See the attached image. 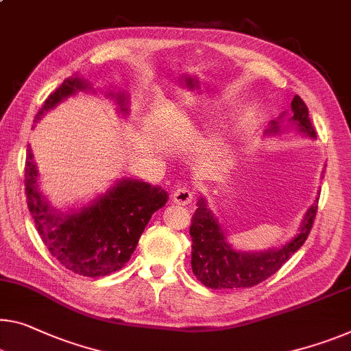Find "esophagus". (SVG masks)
I'll use <instances>...</instances> for the list:
<instances>
[{
  "label": "esophagus",
  "instance_id": "34e87169",
  "mask_svg": "<svg viewBox=\"0 0 351 351\" xmlns=\"http://www.w3.org/2000/svg\"><path fill=\"white\" fill-rule=\"evenodd\" d=\"M193 191L190 188L186 186H179L174 190V194H172V199H174L176 204H179V206H188V204L193 202Z\"/></svg>",
  "mask_w": 351,
  "mask_h": 351
}]
</instances>
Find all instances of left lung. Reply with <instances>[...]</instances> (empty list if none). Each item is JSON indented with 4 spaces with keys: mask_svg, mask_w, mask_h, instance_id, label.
Listing matches in <instances>:
<instances>
[{
    "mask_svg": "<svg viewBox=\"0 0 351 351\" xmlns=\"http://www.w3.org/2000/svg\"><path fill=\"white\" fill-rule=\"evenodd\" d=\"M292 111L293 114L290 121L296 123L300 132L315 138V128L311 123L309 110L298 95H295L292 100ZM278 132L279 121H271L267 133ZM317 202L319 201H315L314 206L307 210L300 232L287 243L262 252H245L234 250L228 243L224 229L213 217L212 210L207 207L206 199L201 197L190 226L193 240L191 268L194 276L210 289H243L265 281L303 246L314 224Z\"/></svg>",
    "mask_w": 351,
    "mask_h": 351,
    "instance_id": "obj_1",
    "label": "left lung"
}]
</instances>
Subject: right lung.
Returning a JSON list of instances; mask_svg holds the SVG:
<instances>
[{
	"label": "right lung",
	"instance_id": "add662e5",
	"mask_svg": "<svg viewBox=\"0 0 351 351\" xmlns=\"http://www.w3.org/2000/svg\"><path fill=\"white\" fill-rule=\"evenodd\" d=\"M89 84L78 77L67 78L48 95L36 122L59 101ZM121 112H128L127 95L116 94ZM37 168L28 147L25 166L26 202L42 241L50 254L70 271L88 278L106 276L121 269L152 215L168 202V193L136 179H122L80 212L62 213L50 206L39 190Z\"/></svg>",
	"mask_w": 351,
	"mask_h": 351
}]
</instances>
